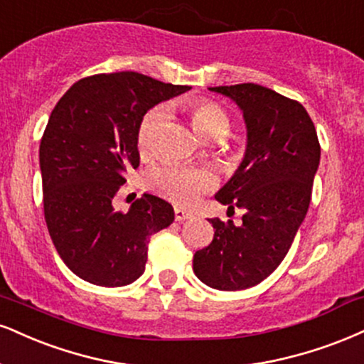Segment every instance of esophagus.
<instances>
[{
	"label": "esophagus",
	"mask_w": 364,
	"mask_h": 364,
	"mask_svg": "<svg viewBox=\"0 0 364 364\" xmlns=\"http://www.w3.org/2000/svg\"><path fill=\"white\" fill-rule=\"evenodd\" d=\"M193 217V213L188 212V210L181 208V207H174V218H176L178 222H183V220H188V218Z\"/></svg>",
	"instance_id": "esophagus-1"
}]
</instances>
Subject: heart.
<instances>
[{
    "instance_id": "b5f03b06",
    "label": "heart",
    "mask_w": 364,
    "mask_h": 364,
    "mask_svg": "<svg viewBox=\"0 0 364 364\" xmlns=\"http://www.w3.org/2000/svg\"><path fill=\"white\" fill-rule=\"evenodd\" d=\"M161 117H163L161 108H152L140 120L137 130V146L142 154H146L152 146V135H154V129L159 124ZM190 117L193 129L207 139H213L217 135L224 137L230 129L229 115H227L224 108L218 107L217 103L208 102V100H198V102L191 103ZM149 185L156 193L164 196L173 203L191 207L205 191L213 188L215 178L207 169L166 164L152 171V174L149 176Z\"/></svg>"
}]
</instances>
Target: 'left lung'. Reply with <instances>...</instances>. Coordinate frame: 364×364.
Returning <instances> with one entry per match:
<instances>
[{
    "instance_id": "1",
    "label": "left lung",
    "mask_w": 364,
    "mask_h": 364,
    "mask_svg": "<svg viewBox=\"0 0 364 364\" xmlns=\"http://www.w3.org/2000/svg\"><path fill=\"white\" fill-rule=\"evenodd\" d=\"M208 90L242 112L246 152L215 200L246 213L240 225L208 218L215 234L195 252L193 271L215 290H246L268 278L291 247L307 215L321 146L299 102L254 82Z\"/></svg>"
}]
</instances>
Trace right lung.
Masks as SVG:
<instances>
[{"mask_svg":"<svg viewBox=\"0 0 364 364\" xmlns=\"http://www.w3.org/2000/svg\"><path fill=\"white\" fill-rule=\"evenodd\" d=\"M188 90L132 71L96 74L74 82L52 110L38 151L43 213L60 259L85 282H135L151 235L173 224L174 210L159 196L144 193L125 213L113 198L140 163V120Z\"/></svg>","mask_w":364,"mask_h":364,"instance_id":"obj_1","label":"right lung"}]
</instances>
